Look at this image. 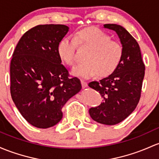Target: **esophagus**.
I'll return each instance as SVG.
<instances>
[{"mask_svg": "<svg viewBox=\"0 0 159 159\" xmlns=\"http://www.w3.org/2000/svg\"><path fill=\"white\" fill-rule=\"evenodd\" d=\"M81 84H82V87H83V89L87 87V83L86 81H84V80H81Z\"/></svg>", "mask_w": 159, "mask_h": 159, "instance_id": "1", "label": "esophagus"}]
</instances>
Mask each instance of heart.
Returning <instances> with one entry per match:
<instances>
[{"instance_id":"heart-1","label":"heart","mask_w":159,"mask_h":159,"mask_svg":"<svg viewBox=\"0 0 159 159\" xmlns=\"http://www.w3.org/2000/svg\"><path fill=\"white\" fill-rule=\"evenodd\" d=\"M76 45L89 49L85 54V62L72 70V74L81 78L106 77L116 71L124 56V49L119 42L111 40V37L96 27H89L77 32L71 37H64L58 42L57 52L62 61L69 66L76 62Z\"/></svg>"}]
</instances>
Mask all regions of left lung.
I'll return each mask as SVG.
<instances>
[{
    "label": "left lung",
    "mask_w": 159,
    "mask_h": 159,
    "mask_svg": "<svg viewBox=\"0 0 159 159\" xmlns=\"http://www.w3.org/2000/svg\"><path fill=\"white\" fill-rule=\"evenodd\" d=\"M118 35L124 49V56L116 71L99 82L93 81L89 86L96 90L104 98L103 102L89 111L96 122L114 125L126 119L135 110L141 95L145 75V64L139 44L120 25L105 24Z\"/></svg>",
    "instance_id": "8db88e82"
}]
</instances>
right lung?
<instances>
[{"label": "right lung", "mask_w": 159, "mask_h": 159, "mask_svg": "<svg viewBox=\"0 0 159 159\" xmlns=\"http://www.w3.org/2000/svg\"><path fill=\"white\" fill-rule=\"evenodd\" d=\"M69 31L61 24L39 25L25 32L11 62V94L19 111L32 126L52 127L62 119V107L81 90L70 77L57 52Z\"/></svg>", "instance_id": "1"}]
</instances>
